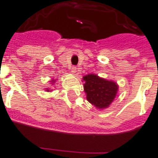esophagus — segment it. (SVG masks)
Returning <instances> with one entry per match:
<instances>
[{
	"mask_svg": "<svg viewBox=\"0 0 158 158\" xmlns=\"http://www.w3.org/2000/svg\"><path fill=\"white\" fill-rule=\"evenodd\" d=\"M76 71H77V68L74 67V66H73V67L71 68V72H72V73H76Z\"/></svg>",
	"mask_w": 158,
	"mask_h": 158,
	"instance_id": "34e87169",
	"label": "esophagus"
}]
</instances>
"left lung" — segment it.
<instances>
[{
	"instance_id": "left-lung-1",
	"label": "left lung",
	"mask_w": 158,
	"mask_h": 158,
	"mask_svg": "<svg viewBox=\"0 0 158 158\" xmlns=\"http://www.w3.org/2000/svg\"><path fill=\"white\" fill-rule=\"evenodd\" d=\"M84 80L86 98L97 108H107L116 96L118 86L113 81L101 79L95 74L85 76Z\"/></svg>"
}]
</instances>
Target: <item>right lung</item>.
Here are the masks:
<instances>
[{
  "label": "right lung",
  "mask_w": 158,
  "mask_h": 158,
  "mask_svg": "<svg viewBox=\"0 0 158 158\" xmlns=\"http://www.w3.org/2000/svg\"><path fill=\"white\" fill-rule=\"evenodd\" d=\"M52 83H53V82H54V81H53V80H52Z\"/></svg>",
  "instance_id": "obj_1"
}]
</instances>
